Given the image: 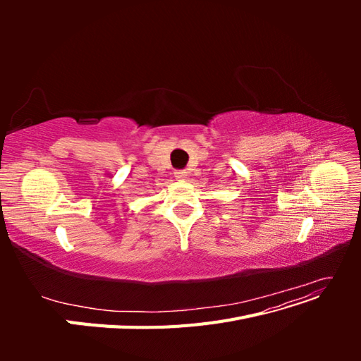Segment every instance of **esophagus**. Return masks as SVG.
Segmentation results:
<instances>
[{
	"instance_id": "esophagus-1",
	"label": "esophagus",
	"mask_w": 361,
	"mask_h": 361,
	"mask_svg": "<svg viewBox=\"0 0 361 361\" xmlns=\"http://www.w3.org/2000/svg\"><path fill=\"white\" fill-rule=\"evenodd\" d=\"M174 178H176L178 180H185V179H187V171H183V170L174 171Z\"/></svg>"
}]
</instances>
